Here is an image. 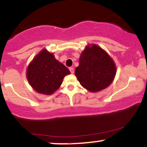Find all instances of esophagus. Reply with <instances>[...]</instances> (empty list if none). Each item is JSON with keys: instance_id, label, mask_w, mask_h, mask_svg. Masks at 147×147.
<instances>
[{"instance_id": "esophagus-1", "label": "esophagus", "mask_w": 147, "mask_h": 147, "mask_svg": "<svg viewBox=\"0 0 147 147\" xmlns=\"http://www.w3.org/2000/svg\"><path fill=\"white\" fill-rule=\"evenodd\" d=\"M69 70H70V72H71L72 74L74 73V68H72V67H71V68H69Z\"/></svg>"}]
</instances>
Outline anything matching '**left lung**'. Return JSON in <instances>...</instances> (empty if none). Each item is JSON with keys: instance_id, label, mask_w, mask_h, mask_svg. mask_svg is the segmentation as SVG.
I'll return each instance as SVG.
<instances>
[{"instance_id": "obj_1", "label": "left lung", "mask_w": 147, "mask_h": 147, "mask_svg": "<svg viewBox=\"0 0 147 147\" xmlns=\"http://www.w3.org/2000/svg\"><path fill=\"white\" fill-rule=\"evenodd\" d=\"M116 74L114 61L106 52L96 45L86 47L75 69L80 84L90 92H97L111 84Z\"/></svg>"}]
</instances>
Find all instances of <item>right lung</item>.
<instances>
[{
    "mask_svg": "<svg viewBox=\"0 0 147 147\" xmlns=\"http://www.w3.org/2000/svg\"><path fill=\"white\" fill-rule=\"evenodd\" d=\"M69 74L70 70L44 49L30 63L27 78L35 90L48 95L59 88L63 77Z\"/></svg>",
    "mask_w": 147,
    "mask_h": 147,
    "instance_id": "add662e5",
    "label": "right lung"
}]
</instances>
